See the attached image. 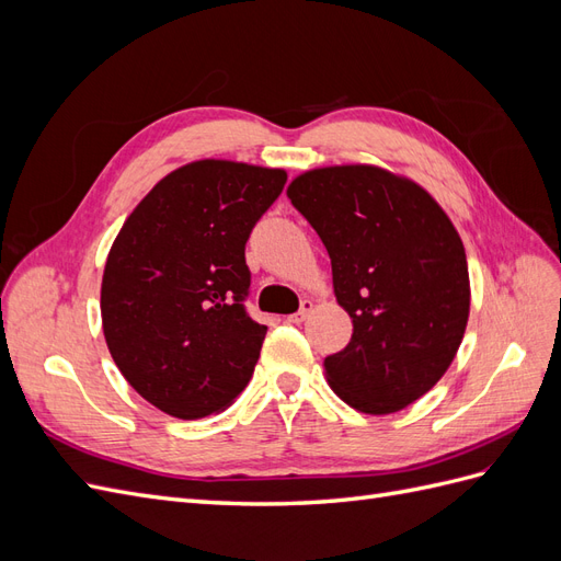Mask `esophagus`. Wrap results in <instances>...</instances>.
<instances>
[{"mask_svg":"<svg viewBox=\"0 0 561 561\" xmlns=\"http://www.w3.org/2000/svg\"><path fill=\"white\" fill-rule=\"evenodd\" d=\"M311 311H313V301H311V299H304V301H301V307H299V311H297V313H293V316H287L285 320H287V322H295V325H297V322H304V320H307Z\"/></svg>","mask_w":561,"mask_h":561,"instance_id":"34e87169","label":"esophagus"}]
</instances>
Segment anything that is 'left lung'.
Instances as JSON below:
<instances>
[{
  "instance_id": "8db88e82",
  "label": "left lung",
  "mask_w": 561,
  "mask_h": 561,
  "mask_svg": "<svg viewBox=\"0 0 561 561\" xmlns=\"http://www.w3.org/2000/svg\"><path fill=\"white\" fill-rule=\"evenodd\" d=\"M287 198L332 262L336 301L353 320L328 355L334 393L365 414H390L439 381L470 311L468 262L449 217L419 184L375 165L318 168Z\"/></svg>"
}]
</instances>
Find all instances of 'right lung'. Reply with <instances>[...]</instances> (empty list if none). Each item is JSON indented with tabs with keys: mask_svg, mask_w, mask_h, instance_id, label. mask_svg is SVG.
I'll use <instances>...</instances> for the list:
<instances>
[{
	"mask_svg": "<svg viewBox=\"0 0 561 561\" xmlns=\"http://www.w3.org/2000/svg\"><path fill=\"white\" fill-rule=\"evenodd\" d=\"M285 171L196 161L165 175L130 213L100 293L105 342L138 393L178 419L225 410L248 386L266 328L245 299V243Z\"/></svg>",
	"mask_w": 561,
	"mask_h": 561,
	"instance_id": "add662e5",
	"label": "right lung"
}]
</instances>
